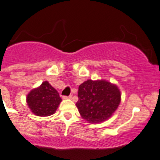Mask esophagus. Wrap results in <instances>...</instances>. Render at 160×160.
<instances>
[{"label":"esophagus","instance_id":"34e87169","mask_svg":"<svg viewBox=\"0 0 160 160\" xmlns=\"http://www.w3.org/2000/svg\"><path fill=\"white\" fill-rule=\"evenodd\" d=\"M64 99H67V98H72V95H69V96H63Z\"/></svg>","mask_w":160,"mask_h":160}]
</instances>
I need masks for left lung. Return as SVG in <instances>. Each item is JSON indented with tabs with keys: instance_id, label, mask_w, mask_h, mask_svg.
I'll return each instance as SVG.
<instances>
[{
	"instance_id": "obj_1",
	"label": "left lung",
	"mask_w": 160,
	"mask_h": 160,
	"mask_svg": "<svg viewBox=\"0 0 160 160\" xmlns=\"http://www.w3.org/2000/svg\"><path fill=\"white\" fill-rule=\"evenodd\" d=\"M76 106L80 115L89 123L108 120L118 107L121 92L117 85L104 80H88L79 86Z\"/></svg>"
}]
</instances>
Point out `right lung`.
<instances>
[{
	"label": "right lung",
	"mask_w": 160,
	"mask_h": 160,
	"mask_svg": "<svg viewBox=\"0 0 160 160\" xmlns=\"http://www.w3.org/2000/svg\"><path fill=\"white\" fill-rule=\"evenodd\" d=\"M62 98L59 93L48 81L33 89L27 95V103L33 114L40 117L50 116L55 113Z\"/></svg>",
	"instance_id": "1"
}]
</instances>
